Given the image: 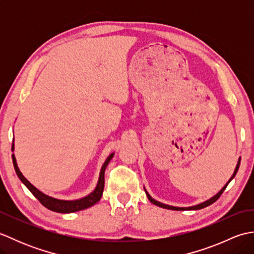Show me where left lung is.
Masks as SVG:
<instances>
[{
    "instance_id": "8db88e82",
    "label": "left lung",
    "mask_w": 254,
    "mask_h": 254,
    "mask_svg": "<svg viewBox=\"0 0 254 254\" xmlns=\"http://www.w3.org/2000/svg\"><path fill=\"white\" fill-rule=\"evenodd\" d=\"M240 160H241V158H239V160H238V164H237V166H236V169H235V171H234V175L231 176V178L229 179V181L226 183V185L224 186V188L222 189V190H220L216 195H214L213 197H210L209 199H207V201H205V202H203V203H199V204H197V205H194V206H190V207H176V206H171V205H167V204H164V203H160V202H158V201H156V199H154L152 196L149 195L148 194V192L145 190V192H146V195H147V197H148V199L150 202H152L153 204H155V205H157V206H159V207H163V208H166V209H172V210H186V209H201V208H204V207H206V206H208V205H210V204H213L214 202H216L217 199L219 198V196L222 195L223 194V192L225 191V189H226V187L228 186V183L234 179L235 178V176H236V174H237V171H238V169H239V166H240Z\"/></svg>"
}]
</instances>
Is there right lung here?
<instances>
[{"mask_svg":"<svg viewBox=\"0 0 254 254\" xmlns=\"http://www.w3.org/2000/svg\"><path fill=\"white\" fill-rule=\"evenodd\" d=\"M12 150H14V144L12 146ZM113 155H115V153H112L111 155L108 156V158L106 159L104 165H102L100 174H99L98 183H97L95 190L90 194H88V195H86L85 197L74 199V201H64V199L51 197L38 190V189L32 186L31 183L27 180L26 178L23 176V174L20 172L18 166H17V163H16V158H15L14 154L12 155V159H13L15 171H16V174H17L20 181L24 183V185L27 187V189H28V190L32 194H34L35 197L42 205H44L45 207H47L50 210H53V212H57V213H74V212H78V210H82V209L93 206V205H95L101 198L102 192H104V187H105V170L107 168L108 164H109V161L112 159Z\"/></svg>","mask_w":254,"mask_h":254,"instance_id":"1","label":"right lung"}]
</instances>
